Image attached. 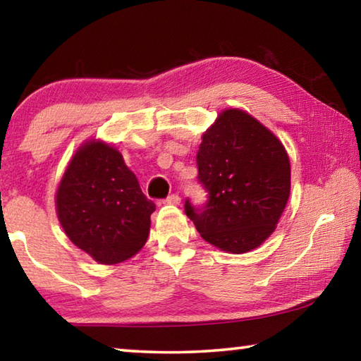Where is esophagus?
<instances>
[{"label": "esophagus", "mask_w": 361, "mask_h": 361, "mask_svg": "<svg viewBox=\"0 0 361 361\" xmlns=\"http://www.w3.org/2000/svg\"><path fill=\"white\" fill-rule=\"evenodd\" d=\"M180 195L178 194H170L169 197L164 200V204H169V205H178L180 204Z\"/></svg>", "instance_id": "obj_1"}]
</instances>
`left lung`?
I'll return each instance as SVG.
<instances>
[{"mask_svg":"<svg viewBox=\"0 0 361 361\" xmlns=\"http://www.w3.org/2000/svg\"><path fill=\"white\" fill-rule=\"evenodd\" d=\"M197 180L204 207L185 212L200 237L219 250L245 253L276 229L290 197V159L283 145L253 116L226 109L204 133Z\"/></svg>","mask_w":361,"mask_h":361,"instance_id":"left-lung-1","label":"left lung"}]
</instances>
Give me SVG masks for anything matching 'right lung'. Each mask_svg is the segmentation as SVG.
<instances>
[{"mask_svg":"<svg viewBox=\"0 0 361 361\" xmlns=\"http://www.w3.org/2000/svg\"><path fill=\"white\" fill-rule=\"evenodd\" d=\"M56 207L68 239L100 264H118L140 252L156 210L121 152L95 140L73 156Z\"/></svg>","mask_w":361,"mask_h":361,"instance_id":"right-lung-1","label":"right lung"}]
</instances>
